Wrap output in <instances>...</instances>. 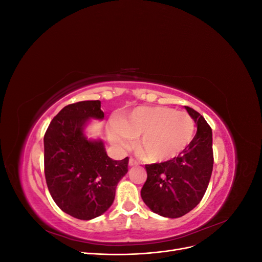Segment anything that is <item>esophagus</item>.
I'll return each instance as SVG.
<instances>
[{"label":"esophagus","instance_id":"obj_1","mask_svg":"<svg viewBox=\"0 0 262 262\" xmlns=\"http://www.w3.org/2000/svg\"><path fill=\"white\" fill-rule=\"evenodd\" d=\"M137 165H138V162L136 160H133V158H130V160H129L130 167H133V166H137Z\"/></svg>","mask_w":262,"mask_h":262}]
</instances>
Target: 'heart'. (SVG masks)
Wrapping results in <instances>:
<instances>
[{
	"mask_svg": "<svg viewBox=\"0 0 262 262\" xmlns=\"http://www.w3.org/2000/svg\"><path fill=\"white\" fill-rule=\"evenodd\" d=\"M195 124L185 112L163 106H141L118 119L108 129L110 143L129 148L138 139V147L152 163H166L184 154L194 137Z\"/></svg>",
	"mask_w": 262,
	"mask_h": 262,
	"instance_id": "heart-1",
	"label": "heart"
}]
</instances>
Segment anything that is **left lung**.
Wrapping results in <instances>:
<instances>
[{"mask_svg":"<svg viewBox=\"0 0 262 262\" xmlns=\"http://www.w3.org/2000/svg\"><path fill=\"white\" fill-rule=\"evenodd\" d=\"M196 124V133L184 154L166 163L145 165L147 179L141 190L154 213L176 219L200 203L213 169L212 129L194 109L185 106Z\"/></svg>","mask_w":262,"mask_h":262,"instance_id":"8db88e82","label":"left lung"}]
</instances>
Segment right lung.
<instances>
[{
  "mask_svg": "<svg viewBox=\"0 0 262 262\" xmlns=\"http://www.w3.org/2000/svg\"><path fill=\"white\" fill-rule=\"evenodd\" d=\"M90 119H104L99 100L68 105L52 119L43 138L45 176L52 199L63 212L84 221L112 207L129 163L128 157L112 160L101 140L85 137Z\"/></svg>",
  "mask_w": 262,
  "mask_h": 262,
  "instance_id": "obj_1",
  "label": "right lung"
}]
</instances>
